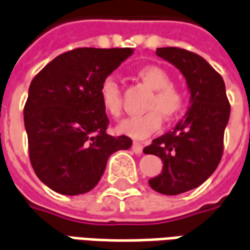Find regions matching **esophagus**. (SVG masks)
<instances>
[{
	"mask_svg": "<svg viewBox=\"0 0 250 250\" xmlns=\"http://www.w3.org/2000/svg\"><path fill=\"white\" fill-rule=\"evenodd\" d=\"M132 150H134V153H137V154H141L142 153V150H144V145L142 144H139V142H132Z\"/></svg>",
	"mask_w": 250,
	"mask_h": 250,
	"instance_id": "34e87169",
	"label": "esophagus"
}]
</instances>
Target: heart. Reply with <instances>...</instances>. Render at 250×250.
I'll list each match as a JSON object with an SVG mask.
<instances>
[{
  "instance_id": "b5f03b06",
  "label": "heart",
  "mask_w": 250,
  "mask_h": 250,
  "mask_svg": "<svg viewBox=\"0 0 250 250\" xmlns=\"http://www.w3.org/2000/svg\"><path fill=\"white\" fill-rule=\"evenodd\" d=\"M138 76L154 90L142 115H134L122 120L116 130L131 138L144 139L160 128L163 119L172 120L183 112L186 97L179 87L172 84V79L166 69L157 65H145L138 71ZM100 101L103 109L112 118H119L123 111V94L118 79L104 78L100 84Z\"/></svg>"
}]
</instances>
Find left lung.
I'll return each instance as SVG.
<instances>
[{
    "mask_svg": "<svg viewBox=\"0 0 250 250\" xmlns=\"http://www.w3.org/2000/svg\"><path fill=\"white\" fill-rule=\"evenodd\" d=\"M156 54L182 72L191 96L186 118L144 149L164 163L160 174L149 181L150 188L175 196L198 188L219 166L230 103L223 78L201 56L179 47H159Z\"/></svg>",
    "mask_w": 250,
    "mask_h": 250,
    "instance_id": "left-lung-1",
    "label": "left lung"
}]
</instances>
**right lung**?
Here are the masks:
<instances>
[{
	"label": "right lung",
	"instance_id": "right-lung-1",
	"mask_svg": "<svg viewBox=\"0 0 250 250\" xmlns=\"http://www.w3.org/2000/svg\"><path fill=\"white\" fill-rule=\"evenodd\" d=\"M132 52L76 47L34 76L24 105L28 154L37 176L54 191L87 193L100 182L109 156L131 146L127 135L106 134L109 119L98 91Z\"/></svg>",
	"mask_w": 250,
	"mask_h": 250
}]
</instances>
